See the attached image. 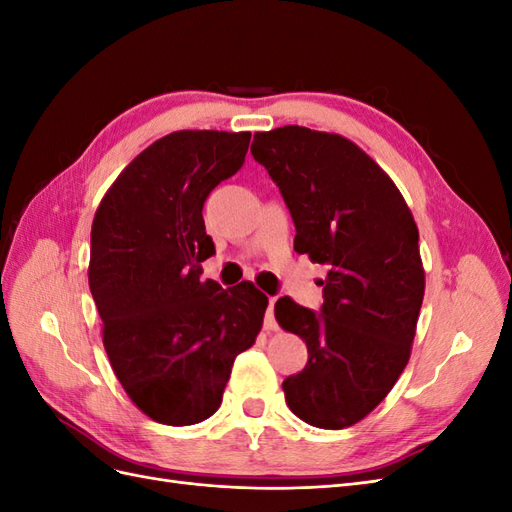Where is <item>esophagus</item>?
<instances>
[{"instance_id":"obj_1","label":"esophagus","mask_w":512,"mask_h":512,"mask_svg":"<svg viewBox=\"0 0 512 512\" xmlns=\"http://www.w3.org/2000/svg\"><path fill=\"white\" fill-rule=\"evenodd\" d=\"M275 297L273 299H269V307H267V316H265V329L267 331H277V322H275V314H273V309H275Z\"/></svg>"}]
</instances>
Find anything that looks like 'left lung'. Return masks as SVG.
Instances as JSON below:
<instances>
[{
  "label": "left lung",
  "mask_w": 512,
  "mask_h": 512,
  "mask_svg": "<svg viewBox=\"0 0 512 512\" xmlns=\"http://www.w3.org/2000/svg\"><path fill=\"white\" fill-rule=\"evenodd\" d=\"M252 156L269 170L297 226L294 252L327 265L320 314L290 297L275 318L307 346L284 380L288 408L320 429L374 410L406 369L425 294L418 228L393 179L350 138L303 126L256 132Z\"/></svg>",
  "instance_id": "left-lung-1"
}]
</instances>
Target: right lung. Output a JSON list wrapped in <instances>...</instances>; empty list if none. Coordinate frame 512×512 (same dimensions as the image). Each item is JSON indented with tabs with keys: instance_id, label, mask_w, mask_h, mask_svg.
Instances as JSON below:
<instances>
[{
	"instance_id": "add662e5",
	"label": "right lung",
	"mask_w": 512,
	"mask_h": 512,
	"mask_svg": "<svg viewBox=\"0 0 512 512\" xmlns=\"http://www.w3.org/2000/svg\"><path fill=\"white\" fill-rule=\"evenodd\" d=\"M252 132L179 130L121 170L91 224L89 290L102 344L132 404L194 425L222 404L235 356L252 348L269 299L252 282H200L215 254L203 205L241 168Z\"/></svg>"
}]
</instances>
